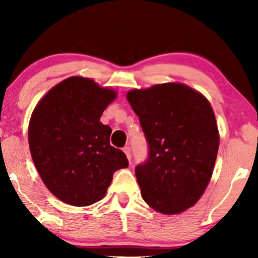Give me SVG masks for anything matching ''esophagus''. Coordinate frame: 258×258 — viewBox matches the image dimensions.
I'll return each mask as SVG.
<instances>
[{
	"instance_id": "34e87169",
	"label": "esophagus",
	"mask_w": 258,
	"mask_h": 258,
	"mask_svg": "<svg viewBox=\"0 0 258 258\" xmlns=\"http://www.w3.org/2000/svg\"><path fill=\"white\" fill-rule=\"evenodd\" d=\"M123 151H124V154L126 155V157H128V160L130 161V158H132V153H130V148L129 147H124V148H123Z\"/></svg>"
}]
</instances>
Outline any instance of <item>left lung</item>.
Instances as JSON below:
<instances>
[{
    "mask_svg": "<svg viewBox=\"0 0 258 258\" xmlns=\"http://www.w3.org/2000/svg\"><path fill=\"white\" fill-rule=\"evenodd\" d=\"M140 117L149 155L135 168L141 195L158 213L181 214L203 195L213 175L220 135L209 101L182 83L126 94Z\"/></svg>",
    "mask_w": 258,
    "mask_h": 258,
    "instance_id": "obj_1",
    "label": "left lung"
}]
</instances>
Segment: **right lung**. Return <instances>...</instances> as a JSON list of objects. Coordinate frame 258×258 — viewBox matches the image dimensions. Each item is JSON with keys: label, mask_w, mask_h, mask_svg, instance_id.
<instances>
[{"label": "right lung", "mask_w": 258, "mask_h": 258, "mask_svg": "<svg viewBox=\"0 0 258 258\" xmlns=\"http://www.w3.org/2000/svg\"><path fill=\"white\" fill-rule=\"evenodd\" d=\"M116 95L94 80L73 76L35 107L28 129L30 154L45 186L62 202H98L114 172L129 165L125 154L110 146V126L100 122Z\"/></svg>", "instance_id": "add662e5"}]
</instances>
